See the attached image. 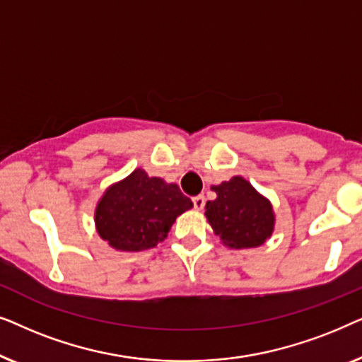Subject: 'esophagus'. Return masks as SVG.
Returning a JSON list of instances; mask_svg holds the SVG:
<instances>
[{"label": "esophagus", "mask_w": 362, "mask_h": 362, "mask_svg": "<svg viewBox=\"0 0 362 362\" xmlns=\"http://www.w3.org/2000/svg\"><path fill=\"white\" fill-rule=\"evenodd\" d=\"M192 204H194V207H196L197 211H201L202 207H204V204H206V197L202 196V194L194 196V197H192Z\"/></svg>", "instance_id": "esophagus-1"}]
</instances>
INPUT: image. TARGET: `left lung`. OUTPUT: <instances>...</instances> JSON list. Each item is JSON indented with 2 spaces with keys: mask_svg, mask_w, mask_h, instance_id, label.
I'll list each match as a JSON object with an SVG mask.
<instances>
[{
  "mask_svg": "<svg viewBox=\"0 0 362 362\" xmlns=\"http://www.w3.org/2000/svg\"><path fill=\"white\" fill-rule=\"evenodd\" d=\"M217 197L206 202V217L224 244L235 249L259 247L274 230V211L244 177L212 186Z\"/></svg>",
  "mask_w": 362,
  "mask_h": 362,
  "instance_id": "obj_1",
  "label": "left lung"
}]
</instances>
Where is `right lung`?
Here are the masks:
<instances>
[{
	"label": "right lung",
	"instance_id": "add662e5",
	"mask_svg": "<svg viewBox=\"0 0 362 362\" xmlns=\"http://www.w3.org/2000/svg\"><path fill=\"white\" fill-rule=\"evenodd\" d=\"M192 202L176 185L135 170L107 189L95 212L97 230L118 250H145L165 240L176 217Z\"/></svg>",
	"mask_w": 362,
	"mask_h": 362
}]
</instances>
